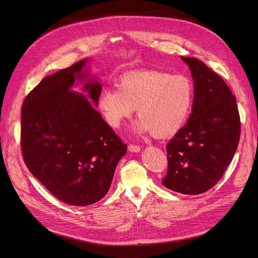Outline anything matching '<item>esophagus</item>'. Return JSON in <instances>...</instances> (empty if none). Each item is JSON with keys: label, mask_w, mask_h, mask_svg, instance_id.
I'll use <instances>...</instances> for the list:
<instances>
[{"label": "esophagus", "mask_w": 258, "mask_h": 258, "mask_svg": "<svg viewBox=\"0 0 258 258\" xmlns=\"http://www.w3.org/2000/svg\"><path fill=\"white\" fill-rule=\"evenodd\" d=\"M127 150L130 151V152H132V153H139L140 152V146H138V145H135V144H128V146H127Z\"/></svg>", "instance_id": "1"}]
</instances>
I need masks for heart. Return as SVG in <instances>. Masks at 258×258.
I'll return each mask as SVG.
<instances>
[{"label": "heart", "instance_id": "obj_1", "mask_svg": "<svg viewBox=\"0 0 258 258\" xmlns=\"http://www.w3.org/2000/svg\"><path fill=\"white\" fill-rule=\"evenodd\" d=\"M192 80L182 74L147 70L122 75L117 87L104 89L98 106L113 128L130 118L137 107V128L158 138L177 133L184 124L194 101Z\"/></svg>", "mask_w": 258, "mask_h": 258}]
</instances>
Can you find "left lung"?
I'll use <instances>...</instances> for the list:
<instances>
[{
    "label": "left lung",
    "instance_id": "obj_1",
    "mask_svg": "<svg viewBox=\"0 0 258 258\" xmlns=\"http://www.w3.org/2000/svg\"><path fill=\"white\" fill-rule=\"evenodd\" d=\"M182 59L195 80L192 111L167 143L163 185L183 195L205 192L223 177L240 137L236 98L223 78L195 57Z\"/></svg>",
    "mask_w": 258,
    "mask_h": 258
}]
</instances>
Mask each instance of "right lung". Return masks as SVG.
<instances>
[{
    "mask_svg": "<svg viewBox=\"0 0 258 258\" xmlns=\"http://www.w3.org/2000/svg\"><path fill=\"white\" fill-rule=\"evenodd\" d=\"M87 59L49 75L27 95L21 116L25 164L47 190L73 206L101 200L111 187L126 144L107 125L92 103L70 88L85 78ZM85 89L98 104L101 86Z\"/></svg>",
    "mask_w": 258,
    "mask_h": 258,
    "instance_id": "right-lung-1",
    "label": "right lung"
}]
</instances>
